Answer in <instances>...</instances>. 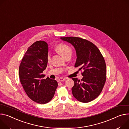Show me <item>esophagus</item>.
I'll return each instance as SVG.
<instances>
[{
    "instance_id": "obj_1",
    "label": "esophagus",
    "mask_w": 129,
    "mask_h": 129,
    "mask_svg": "<svg viewBox=\"0 0 129 129\" xmlns=\"http://www.w3.org/2000/svg\"><path fill=\"white\" fill-rule=\"evenodd\" d=\"M65 78H60L58 80V82H62V81H64V80H65Z\"/></svg>"
}]
</instances>
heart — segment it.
<instances>
[{"instance_id":"b5f03b06","label":"heart","mask_w":129,"mask_h":129,"mask_svg":"<svg viewBox=\"0 0 129 129\" xmlns=\"http://www.w3.org/2000/svg\"><path fill=\"white\" fill-rule=\"evenodd\" d=\"M56 50L61 55L64 57L66 54L72 53V49L69 46L65 44H61L58 45L56 47ZM47 61L50 62L51 61V55L50 53L48 54Z\"/></svg>"}]
</instances>
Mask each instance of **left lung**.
<instances>
[{
    "instance_id": "1",
    "label": "left lung",
    "mask_w": 129,
    "mask_h": 129,
    "mask_svg": "<svg viewBox=\"0 0 129 129\" xmlns=\"http://www.w3.org/2000/svg\"><path fill=\"white\" fill-rule=\"evenodd\" d=\"M71 43L77 53L75 67L83 69L81 81L74 78L73 95L78 101L87 103L96 99L100 94L106 81V64L97 47L91 42L78 37L61 38Z\"/></svg>"
}]
</instances>
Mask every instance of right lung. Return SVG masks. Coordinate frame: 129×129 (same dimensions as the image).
Segmentation results:
<instances>
[{"label": "right lung", "instance_id": "obj_1", "mask_svg": "<svg viewBox=\"0 0 129 129\" xmlns=\"http://www.w3.org/2000/svg\"><path fill=\"white\" fill-rule=\"evenodd\" d=\"M48 44L44 41L34 42L28 48L19 67L20 83L27 96L40 104L49 102L57 87V81L43 72L47 66Z\"/></svg>", "mask_w": 129, "mask_h": 129}]
</instances>
